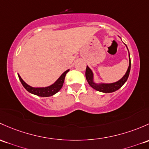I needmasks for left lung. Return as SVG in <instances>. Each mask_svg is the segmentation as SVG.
Returning a JSON list of instances; mask_svg holds the SVG:
<instances>
[{
  "instance_id": "8db88e82",
  "label": "left lung",
  "mask_w": 149,
  "mask_h": 149,
  "mask_svg": "<svg viewBox=\"0 0 149 149\" xmlns=\"http://www.w3.org/2000/svg\"><path fill=\"white\" fill-rule=\"evenodd\" d=\"M130 70H131V59H130L129 55V66H128L127 71H126L124 76L121 79L119 80V81H117V82L113 83V84H100V85H97L95 83H93V73H92L91 70L88 68V66H87L86 69V80L88 83L89 84V85L93 88L98 91L103 92V93H112V92L118 90L126 83V81H127L128 78V76H129Z\"/></svg>"
}]
</instances>
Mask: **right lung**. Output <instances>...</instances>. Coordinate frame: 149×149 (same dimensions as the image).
Returning a JSON list of instances; mask_svg holds the SVG:
<instances>
[{
	"label": "right lung",
	"mask_w": 149,
	"mask_h": 149,
	"mask_svg": "<svg viewBox=\"0 0 149 149\" xmlns=\"http://www.w3.org/2000/svg\"><path fill=\"white\" fill-rule=\"evenodd\" d=\"M68 70H67L64 72L60 76L58 79L54 83V84H52L50 86L46 87V88H33L31 87L30 86L28 85L27 84L23 81V80L21 79V76L18 75V78H19L20 81H21L22 85L23 86V87L28 91L30 92L31 93H33L34 95H38V96L40 97H48L51 96V95L56 94V93L59 91L63 85L64 80H65V77L66 73H68Z\"/></svg>",
	"instance_id": "obj_1"
}]
</instances>
